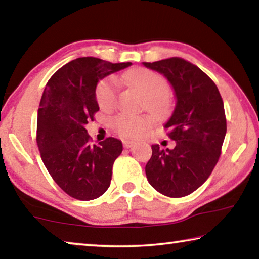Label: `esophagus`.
<instances>
[{"mask_svg":"<svg viewBox=\"0 0 259 259\" xmlns=\"http://www.w3.org/2000/svg\"><path fill=\"white\" fill-rule=\"evenodd\" d=\"M135 145V142L134 140H123V146L125 148H130Z\"/></svg>","mask_w":259,"mask_h":259,"instance_id":"obj_1","label":"esophagus"}]
</instances>
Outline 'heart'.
<instances>
[{
    "mask_svg": "<svg viewBox=\"0 0 259 259\" xmlns=\"http://www.w3.org/2000/svg\"><path fill=\"white\" fill-rule=\"evenodd\" d=\"M121 81L138 90L146 96L145 102L148 109L159 115H163L170 107L168 97L169 83L163 76L150 69L136 68L125 72L121 76ZM119 95V82L114 76L105 77L99 82L96 90V99L99 106L104 109H111L115 106ZM154 123V119L148 114L142 115H123L116 116L113 121V128L123 137H140Z\"/></svg>",
    "mask_w": 259,
    "mask_h": 259,
    "instance_id": "heart-1",
    "label": "heart"
}]
</instances>
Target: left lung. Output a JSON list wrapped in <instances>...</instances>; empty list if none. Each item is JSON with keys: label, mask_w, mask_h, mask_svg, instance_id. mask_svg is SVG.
<instances>
[{"label": "left lung", "mask_w": 259, "mask_h": 259, "mask_svg": "<svg viewBox=\"0 0 259 259\" xmlns=\"http://www.w3.org/2000/svg\"><path fill=\"white\" fill-rule=\"evenodd\" d=\"M168 78L176 95V107L164 124L174 150L152 145L145 166L148 183L161 194L183 198L211 175L226 135L224 103L207 74L179 57L143 63Z\"/></svg>", "instance_id": "1"}]
</instances>
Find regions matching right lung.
I'll list each match as a JSON object with an SVG mask.
<instances>
[{
  "instance_id": "1",
  "label": "right lung",
  "mask_w": 259,
  "mask_h": 259,
  "mask_svg": "<svg viewBox=\"0 0 259 259\" xmlns=\"http://www.w3.org/2000/svg\"><path fill=\"white\" fill-rule=\"evenodd\" d=\"M130 65L82 57L59 68L43 91L37 111V147L52 179L74 199H97L111 185L113 163L123 146L113 137L91 145L85 124L99 111V80Z\"/></svg>"
}]
</instances>
